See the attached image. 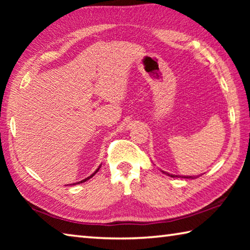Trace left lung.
Instances as JSON below:
<instances>
[{
    "instance_id": "obj_1",
    "label": "left lung",
    "mask_w": 250,
    "mask_h": 250,
    "mask_svg": "<svg viewBox=\"0 0 250 250\" xmlns=\"http://www.w3.org/2000/svg\"><path fill=\"white\" fill-rule=\"evenodd\" d=\"M161 172L163 173V174H167V176H171V177H182V179H191V180H194V179H196V177H198L200 175H194V176H189V175H174V174H170V173H167V172H164V171H162L161 170Z\"/></svg>"
}]
</instances>
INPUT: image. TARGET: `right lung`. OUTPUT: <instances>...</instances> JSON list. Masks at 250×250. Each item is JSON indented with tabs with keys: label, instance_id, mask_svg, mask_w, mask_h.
<instances>
[{
	"label": "right lung",
	"instance_id": "add662e5",
	"mask_svg": "<svg viewBox=\"0 0 250 250\" xmlns=\"http://www.w3.org/2000/svg\"><path fill=\"white\" fill-rule=\"evenodd\" d=\"M100 167H101V164H100V166L98 167V168H97V170H96V171H95L94 173H92V174H91L90 176H88V177H86V179H83V181H80V182H77V183H74V184H70V185H76V184H80V183H83V182H86V181H88V180H89V179H91V177H92V176H94V175L96 174V173L99 171V168H100Z\"/></svg>",
	"mask_w": 250,
	"mask_h": 250
}]
</instances>
